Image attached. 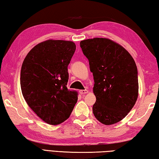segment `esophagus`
<instances>
[{
  "label": "esophagus",
  "mask_w": 159,
  "mask_h": 159,
  "mask_svg": "<svg viewBox=\"0 0 159 159\" xmlns=\"http://www.w3.org/2000/svg\"><path fill=\"white\" fill-rule=\"evenodd\" d=\"M80 93L82 94H86V93H88V91L87 90V89H84V90H80Z\"/></svg>",
  "instance_id": "1"
}]
</instances>
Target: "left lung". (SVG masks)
Here are the masks:
<instances>
[{
  "instance_id": "obj_1",
  "label": "left lung",
  "mask_w": 159,
  "mask_h": 159,
  "mask_svg": "<svg viewBox=\"0 0 159 159\" xmlns=\"http://www.w3.org/2000/svg\"><path fill=\"white\" fill-rule=\"evenodd\" d=\"M80 47L93 75L96 98L93 115L105 125L117 123L131 110L138 98L135 61L123 47L107 38L82 40Z\"/></svg>"
}]
</instances>
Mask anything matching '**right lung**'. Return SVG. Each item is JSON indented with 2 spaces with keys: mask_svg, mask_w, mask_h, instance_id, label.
<instances>
[{
  "mask_svg": "<svg viewBox=\"0 0 159 159\" xmlns=\"http://www.w3.org/2000/svg\"><path fill=\"white\" fill-rule=\"evenodd\" d=\"M76 45L72 41L48 40L35 45L22 63L20 84L25 101L41 119L58 125L69 118L77 93L66 87L68 66Z\"/></svg>",
  "mask_w": 159,
  "mask_h": 159,
  "instance_id": "1",
  "label": "right lung"
}]
</instances>
